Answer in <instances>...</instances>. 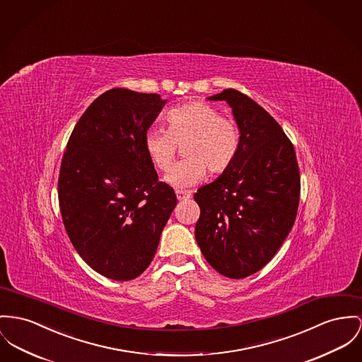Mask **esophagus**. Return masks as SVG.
Listing matches in <instances>:
<instances>
[{"mask_svg":"<svg viewBox=\"0 0 362 362\" xmlns=\"http://www.w3.org/2000/svg\"><path fill=\"white\" fill-rule=\"evenodd\" d=\"M177 199L178 200H185V199H189L191 197V193L184 192V191H177Z\"/></svg>","mask_w":362,"mask_h":362,"instance_id":"1","label":"esophagus"}]
</instances>
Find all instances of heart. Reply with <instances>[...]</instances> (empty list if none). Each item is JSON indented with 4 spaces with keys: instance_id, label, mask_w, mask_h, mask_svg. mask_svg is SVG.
<instances>
[{
    "instance_id": "b5f03b06",
    "label": "heart",
    "mask_w": 362,
    "mask_h": 362,
    "mask_svg": "<svg viewBox=\"0 0 362 362\" xmlns=\"http://www.w3.org/2000/svg\"><path fill=\"white\" fill-rule=\"evenodd\" d=\"M168 129L151 127L145 132V152L153 166L169 171L178 144H185L187 158L166 175V182L185 189L200 182L207 170L218 175L229 169L240 151L238 123L222 117L216 107L188 101L169 110Z\"/></svg>"
}]
</instances>
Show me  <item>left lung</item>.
Returning a JSON list of instances; mask_svg holds the SVG:
<instances>
[{
    "instance_id": "left-lung-1",
    "label": "left lung",
    "mask_w": 362,
    "mask_h": 362,
    "mask_svg": "<svg viewBox=\"0 0 362 362\" xmlns=\"http://www.w3.org/2000/svg\"><path fill=\"white\" fill-rule=\"evenodd\" d=\"M209 100L232 107L240 151L229 169L193 194L200 207L194 238L218 273L244 279L276 255L293 226L299 168L281 126L252 98L225 89Z\"/></svg>"
}]
</instances>
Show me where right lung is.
I'll return each instance as SVG.
<instances>
[{
  "label": "right lung",
  "mask_w": 362,
  "mask_h": 362,
  "mask_svg": "<svg viewBox=\"0 0 362 362\" xmlns=\"http://www.w3.org/2000/svg\"><path fill=\"white\" fill-rule=\"evenodd\" d=\"M165 104L155 93L107 90L76 122L63 155L64 228L81 258L112 280L136 279L149 266L177 204L144 146Z\"/></svg>",
  "instance_id": "add662e5"
}]
</instances>
